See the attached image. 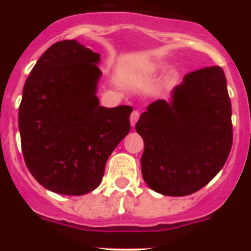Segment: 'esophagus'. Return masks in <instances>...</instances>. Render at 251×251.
I'll list each match as a JSON object with an SVG mask.
<instances>
[{
  "instance_id": "34e87169",
  "label": "esophagus",
  "mask_w": 251,
  "mask_h": 251,
  "mask_svg": "<svg viewBox=\"0 0 251 251\" xmlns=\"http://www.w3.org/2000/svg\"><path fill=\"white\" fill-rule=\"evenodd\" d=\"M138 119H140V111L133 110L132 113H131V116H130V123H131V126H135V125H136V123H137Z\"/></svg>"
}]
</instances>
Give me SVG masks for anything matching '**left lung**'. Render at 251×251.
<instances>
[{
    "label": "left lung",
    "instance_id": "left-lung-1",
    "mask_svg": "<svg viewBox=\"0 0 251 251\" xmlns=\"http://www.w3.org/2000/svg\"><path fill=\"white\" fill-rule=\"evenodd\" d=\"M144 141L142 176L153 191L183 197L221 170L233 142L232 108L221 67L183 77L170 100L151 103L136 124Z\"/></svg>",
    "mask_w": 251,
    "mask_h": 251
}]
</instances>
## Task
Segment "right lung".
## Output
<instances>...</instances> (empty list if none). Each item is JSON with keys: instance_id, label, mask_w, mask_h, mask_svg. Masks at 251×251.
Masks as SVG:
<instances>
[{"instance_id": "right-lung-1", "label": "right lung", "mask_w": 251, "mask_h": 251, "mask_svg": "<svg viewBox=\"0 0 251 251\" xmlns=\"http://www.w3.org/2000/svg\"><path fill=\"white\" fill-rule=\"evenodd\" d=\"M100 57L76 40L59 41L25 81L18 118L23 155L34 178L54 193L97 188L108 158L130 131L132 107L100 105Z\"/></svg>"}]
</instances>
